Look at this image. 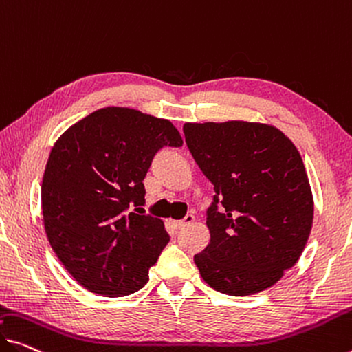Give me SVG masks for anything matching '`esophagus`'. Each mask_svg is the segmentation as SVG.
Masks as SVG:
<instances>
[{
  "label": "esophagus",
  "instance_id": "esophagus-1",
  "mask_svg": "<svg viewBox=\"0 0 352 352\" xmlns=\"http://www.w3.org/2000/svg\"><path fill=\"white\" fill-rule=\"evenodd\" d=\"M193 220H195L193 215H187L186 219H184V220H179V221H175V223H173V225H175V228H176V230H184V228H186V226L192 225V223H193Z\"/></svg>",
  "mask_w": 352,
  "mask_h": 352
}]
</instances>
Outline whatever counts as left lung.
I'll use <instances>...</instances> for the list:
<instances>
[{
    "mask_svg": "<svg viewBox=\"0 0 352 352\" xmlns=\"http://www.w3.org/2000/svg\"><path fill=\"white\" fill-rule=\"evenodd\" d=\"M187 148L212 182L210 242L195 264L210 288L230 296L264 291L304 252L313 197L299 151L259 122H187Z\"/></svg>",
    "mask_w": 352,
    "mask_h": 352,
    "instance_id": "left-lung-1",
    "label": "left lung"
}]
</instances>
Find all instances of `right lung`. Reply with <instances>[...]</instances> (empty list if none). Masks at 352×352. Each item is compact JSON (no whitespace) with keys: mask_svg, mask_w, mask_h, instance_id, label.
<instances>
[{"mask_svg":"<svg viewBox=\"0 0 352 352\" xmlns=\"http://www.w3.org/2000/svg\"><path fill=\"white\" fill-rule=\"evenodd\" d=\"M165 146H182L170 121L121 107L91 113L53 146L41 188L45 232L63 266L91 293L142 289L170 242L164 221L137 214L146 173Z\"/></svg>","mask_w":352,"mask_h":352,"instance_id":"add662e5","label":"right lung"}]
</instances>
